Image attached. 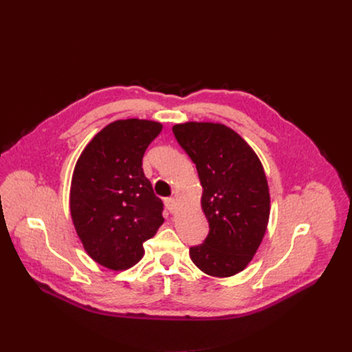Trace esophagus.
Instances as JSON below:
<instances>
[{
  "instance_id": "esophagus-1",
  "label": "esophagus",
  "mask_w": 352,
  "mask_h": 352,
  "mask_svg": "<svg viewBox=\"0 0 352 352\" xmlns=\"http://www.w3.org/2000/svg\"><path fill=\"white\" fill-rule=\"evenodd\" d=\"M165 206H166V208L170 210V212L174 214L177 211V198L175 197L165 198Z\"/></svg>"
}]
</instances>
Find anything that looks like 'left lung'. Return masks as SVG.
Wrapping results in <instances>:
<instances>
[{
  "label": "left lung",
  "instance_id": "1",
  "mask_svg": "<svg viewBox=\"0 0 352 352\" xmlns=\"http://www.w3.org/2000/svg\"><path fill=\"white\" fill-rule=\"evenodd\" d=\"M173 133L197 166L210 232L191 247L192 263L212 276L243 271L260 247L270 218L268 182L260 158L231 128L186 122Z\"/></svg>",
  "mask_w": 352,
  "mask_h": 352
}]
</instances>
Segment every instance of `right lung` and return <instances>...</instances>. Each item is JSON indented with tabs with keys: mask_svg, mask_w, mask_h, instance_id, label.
<instances>
[{
	"mask_svg": "<svg viewBox=\"0 0 352 352\" xmlns=\"http://www.w3.org/2000/svg\"><path fill=\"white\" fill-rule=\"evenodd\" d=\"M162 125L118 120L91 140L74 168L69 208L87 254L114 271L135 265L162 226V201L142 171L146 146Z\"/></svg>",
	"mask_w": 352,
	"mask_h": 352,
	"instance_id": "obj_1",
	"label": "right lung"
}]
</instances>
